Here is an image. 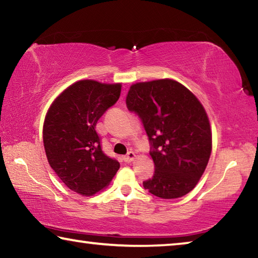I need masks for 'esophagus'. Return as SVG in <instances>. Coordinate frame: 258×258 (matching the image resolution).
Segmentation results:
<instances>
[{"mask_svg": "<svg viewBox=\"0 0 258 258\" xmlns=\"http://www.w3.org/2000/svg\"><path fill=\"white\" fill-rule=\"evenodd\" d=\"M135 158V154L133 151H128L127 155L124 156V161L125 163H131Z\"/></svg>", "mask_w": 258, "mask_h": 258, "instance_id": "obj_1", "label": "esophagus"}]
</instances>
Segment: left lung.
Masks as SVG:
<instances>
[{"label": "left lung", "instance_id": "1", "mask_svg": "<svg viewBox=\"0 0 258 258\" xmlns=\"http://www.w3.org/2000/svg\"><path fill=\"white\" fill-rule=\"evenodd\" d=\"M126 106L141 119L150 142L154 176L145 189L163 199L180 198L202 177L212 152V131L203 104L173 80L137 83Z\"/></svg>", "mask_w": 258, "mask_h": 258}]
</instances>
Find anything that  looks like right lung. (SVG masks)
<instances>
[{
    "instance_id": "right-lung-1",
    "label": "right lung",
    "mask_w": 258,
    "mask_h": 258,
    "mask_svg": "<svg viewBox=\"0 0 258 258\" xmlns=\"http://www.w3.org/2000/svg\"><path fill=\"white\" fill-rule=\"evenodd\" d=\"M121 85L84 80L56 98L43 126V142L52 169L69 189L92 196L106 187L119 163L102 151L98 120L117 102Z\"/></svg>"
}]
</instances>
